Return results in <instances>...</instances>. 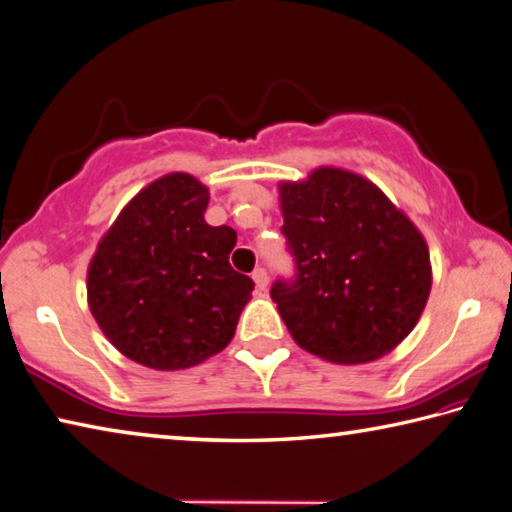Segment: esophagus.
Returning a JSON list of instances; mask_svg holds the SVG:
<instances>
[{"instance_id":"34e87169","label":"esophagus","mask_w":512,"mask_h":512,"mask_svg":"<svg viewBox=\"0 0 512 512\" xmlns=\"http://www.w3.org/2000/svg\"><path fill=\"white\" fill-rule=\"evenodd\" d=\"M253 280H255V284H257V289H266L268 287V273L264 271V268H255L253 271Z\"/></svg>"}]
</instances>
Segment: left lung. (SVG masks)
<instances>
[{"label":"left lung","instance_id":"1","mask_svg":"<svg viewBox=\"0 0 512 512\" xmlns=\"http://www.w3.org/2000/svg\"><path fill=\"white\" fill-rule=\"evenodd\" d=\"M277 189L296 277L277 280L271 298L293 341L332 363H368L395 350L429 300L422 232L348 169L318 167Z\"/></svg>","mask_w":512,"mask_h":512}]
</instances>
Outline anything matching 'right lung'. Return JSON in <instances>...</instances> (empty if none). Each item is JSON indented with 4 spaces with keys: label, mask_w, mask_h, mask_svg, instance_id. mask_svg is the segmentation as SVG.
Here are the masks:
<instances>
[{
    "label": "right lung",
    "mask_w": 512,
    "mask_h": 512,
    "mask_svg": "<svg viewBox=\"0 0 512 512\" xmlns=\"http://www.w3.org/2000/svg\"><path fill=\"white\" fill-rule=\"evenodd\" d=\"M207 187L167 173L135 194L88 266V305L115 348L153 370H183L232 341L255 282L228 257L237 232L205 223Z\"/></svg>",
    "instance_id": "add662e5"
}]
</instances>
